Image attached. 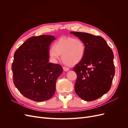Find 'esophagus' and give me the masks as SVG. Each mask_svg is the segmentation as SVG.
I'll return each mask as SVG.
<instances>
[{"instance_id": "1", "label": "esophagus", "mask_w": 128, "mask_h": 128, "mask_svg": "<svg viewBox=\"0 0 128 128\" xmlns=\"http://www.w3.org/2000/svg\"><path fill=\"white\" fill-rule=\"evenodd\" d=\"M62 68H63L64 70L65 71V72H67V71H68V70H69V68H68V67H62Z\"/></svg>"}]
</instances>
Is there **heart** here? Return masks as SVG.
I'll list each match as a JSON object with an SVG mask.
<instances>
[{
	"label": "heart",
	"instance_id": "obj_1",
	"mask_svg": "<svg viewBox=\"0 0 128 128\" xmlns=\"http://www.w3.org/2000/svg\"><path fill=\"white\" fill-rule=\"evenodd\" d=\"M86 52V45L80 38L62 37L50 48L48 56L53 62H56L62 55V60L69 66L78 64L83 59Z\"/></svg>",
	"mask_w": 128,
	"mask_h": 128
}]
</instances>
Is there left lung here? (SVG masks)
Returning a JSON list of instances; mask_svg holds the SVG:
<instances>
[{
    "mask_svg": "<svg viewBox=\"0 0 128 128\" xmlns=\"http://www.w3.org/2000/svg\"><path fill=\"white\" fill-rule=\"evenodd\" d=\"M70 33L86 45L83 59L73 68L77 77L75 91L83 100L94 101L111 88L115 74L113 52L102 37L86 32Z\"/></svg>",
    "mask_w": 128,
    "mask_h": 128,
    "instance_id": "8db88e82",
    "label": "left lung"
}]
</instances>
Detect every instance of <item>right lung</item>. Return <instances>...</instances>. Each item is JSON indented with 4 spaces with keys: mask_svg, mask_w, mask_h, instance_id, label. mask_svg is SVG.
<instances>
[{
    "mask_svg": "<svg viewBox=\"0 0 128 128\" xmlns=\"http://www.w3.org/2000/svg\"><path fill=\"white\" fill-rule=\"evenodd\" d=\"M55 39L51 35L32 37L14 53V84L23 96L33 101L51 99L56 92V80L62 72L60 64L48 62L49 46Z\"/></svg>",
    "mask_w": 128,
    "mask_h": 128,
    "instance_id": "1",
    "label": "right lung"
}]
</instances>
